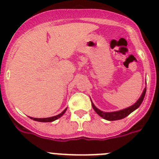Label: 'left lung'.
<instances>
[{
  "label": "left lung",
  "instance_id": "obj_1",
  "mask_svg": "<svg viewBox=\"0 0 159 159\" xmlns=\"http://www.w3.org/2000/svg\"><path fill=\"white\" fill-rule=\"evenodd\" d=\"M145 94H146V87L143 89V93H142L141 96L139 98V100L136 102L133 105L127 108H125V109L120 110L118 111H113V112H104V111H100V109H98L96 106L94 105V103L92 102V106H93V110L97 113L98 115H100V117H102L104 119L107 120V121H115V120H120L122 119V118H125V117L128 116L129 114H131L133 111H134L135 110L137 109L140 106V104L143 102V99H144Z\"/></svg>",
  "mask_w": 159,
  "mask_h": 159
}]
</instances>
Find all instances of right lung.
Instances as JSON below:
<instances>
[{
    "instance_id": "1",
    "label": "right lung",
    "mask_w": 159,
    "mask_h": 159,
    "mask_svg": "<svg viewBox=\"0 0 159 159\" xmlns=\"http://www.w3.org/2000/svg\"><path fill=\"white\" fill-rule=\"evenodd\" d=\"M66 109H67V107H66V109H65L64 111H63V112H61V113L59 114V115H56V116H53V117H50V118H31V117H30V118L31 119L34 120V121H41V122H52V121H55V120L58 119V118H60V117L63 116V115H64L65 112H66Z\"/></svg>"
}]
</instances>
